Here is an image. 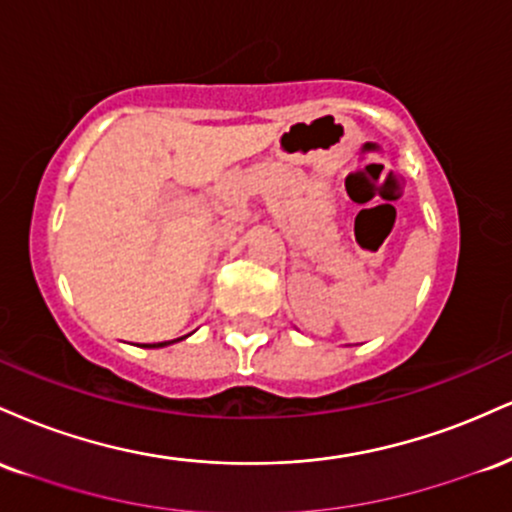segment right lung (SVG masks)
<instances>
[{
	"label": "right lung",
	"instance_id": "add662e5",
	"mask_svg": "<svg viewBox=\"0 0 512 512\" xmlns=\"http://www.w3.org/2000/svg\"><path fill=\"white\" fill-rule=\"evenodd\" d=\"M187 337V334H185ZM185 337H178V339H170V342H156V344H144L146 349H161V346H170V344H175V342H182V339Z\"/></svg>",
	"mask_w": 512,
	"mask_h": 512
}]
</instances>
